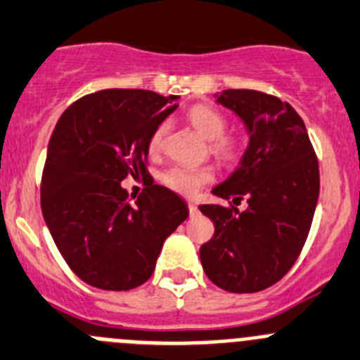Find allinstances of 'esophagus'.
<instances>
[{"label": "esophagus", "instance_id": "1", "mask_svg": "<svg viewBox=\"0 0 360 360\" xmlns=\"http://www.w3.org/2000/svg\"><path fill=\"white\" fill-rule=\"evenodd\" d=\"M198 205L196 203H193V201H189V214L191 215H198Z\"/></svg>", "mask_w": 360, "mask_h": 360}]
</instances>
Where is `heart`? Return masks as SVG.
Masks as SVG:
<instances>
[{"mask_svg":"<svg viewBox=\"0 0 360 360\" xmlns=\"http://www.w3.org/2000/svg\"><path fill=\"white\" fill-rule=\"evenodd\" d=\"M187 120L191 125L203 136L207 141H212V150L222 159H229L235 153V145L229 138H224L228 129V122L217 109L210 105H194L187 112ZM167 131V123H159L153 129L148 139L150 153H159L164 145V136ZM162 184L171 191L184 196L196 194L205 184L214 180V171L210 167H193V166H173L166 169L160 176Z\"/></svg>","mask_w":360,"mask_h":360,"instance_id":"b5f03b06","label":"heart"}]
</instances>
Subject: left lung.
<instances>
[{
  "label": "left lung",
  "instance_id": "1",
  "mask_svg": "<svg viewBox=\"0 0 360 360\" xmlns=\"http://www.w3.org/2000/svg\"><path fill=\"white\" fill-rule=\"evenodd\" d=\"M217 104L244 122L249 145L238 167L212 194L248 208L200 205L214 237L201 245L208 279L231 293L269 288L293 266L304 248L318 194L320 171L302 118L288 102L255 90H224Z\"/></svg>",
  "mask_w": 360,
  "mask_h": 360
}]
</instances>
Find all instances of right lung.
I'll return each instance as SVG.
<instances>
[{
  "label": "right lung",
  "mask_w": 360,
  "mask_h": 360,
  "mask_svg": "<svg viewBox=\"0 0 360 360\" xmlns=\"http://www.w3.org/2000/svg\"><path fill=\"white\" fill-rule=\"evenodd\" d=\"M178 95L102 90L65 109L47 146L40 201L67 265L88 285L125 292L155 269L164 240L189 208L167 187L148 184L131 201L129 174L146 176L148 139Z\"/></svg>",
  "instance_id": "add662e5"
}]
</instances>
